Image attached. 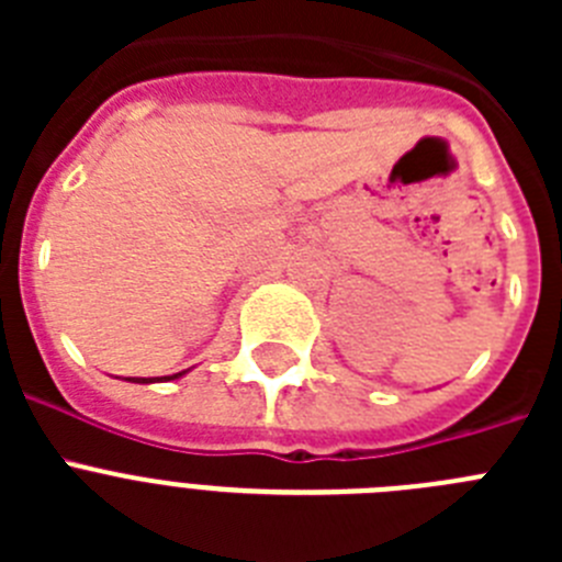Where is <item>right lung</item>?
I'll list each match as a JSON object with an SVG mask.
<instances>
[{
    "mask_svg": "<svg viewBox=\"0 0 562 562\" xmlns=\"http://www.w3.org/2000/svg\"><path fill=\"white\" fill-rule=\"evenodd\" d=\"M186 374V371H180V374H173V376H182ZM173 376H160V380H173ZM128 382H154L157 380V376H126Z\"/></svg>",
    "mask_w": 562,
    "mask_h": 562,
    "instance_id": "obj_1",
    "label": "right lung"
}]
</instances>
